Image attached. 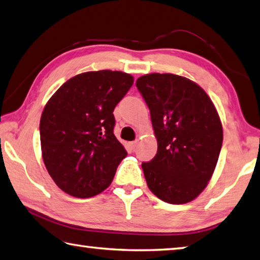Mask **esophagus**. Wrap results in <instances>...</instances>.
Listing matches in <instances>:
<instances>
[{
    "instance_id": "34e87169",
    "label": "esophagus",
    "mask_w": 260,
    "mask_h": 260,
    "mask_svg": "<svg viewBox=\"0 0 260 260\" xmlns=\"http://www.w3.org/2000/svg\"><path fill=\"white\" fill-rule=\"evenodd\" d=\"M128 145H129L131 149H135L136 146H138V141H133V142H129Z\"/></svg>"
}]
</instances>
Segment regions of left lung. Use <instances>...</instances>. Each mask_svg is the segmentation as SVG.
Instances as JSON below:
<instances>
[{"label": "left lung", "mask_w": 260, "mask_h": 260, "mask_svg": "<svg viewBox=\"0 0 260 260\" xmlns=\"http://www.w3.org/2000/svg\"><path fill=\"white\" fill-rule=\"evenodd\" d=\"M148 105L158 151L142 169L150 191L187 204L208 185L223 143V126L204 89L186 77L148 74L136 81Z\"/></svg>", "instance_id": "1"}]
</instances>
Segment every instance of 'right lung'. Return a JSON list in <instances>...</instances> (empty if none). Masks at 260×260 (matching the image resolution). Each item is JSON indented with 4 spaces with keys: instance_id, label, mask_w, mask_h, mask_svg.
<instances>
[{
    "instance_id": "add662e5",
    "label": "right lung",
    "mask_w": 260,
    "mask_h": 260,
    "mask_svg": "<svg viewBox=\"0 0 260 260\" xmlns=\"http://www.w3.org/2000/svg\"><path fill=\"white\" fill-rule=\"evenodd\" d=\"M132 75L99 70L76 75L46 103L40 121L42 158L63 192L91 198L110 185L127 152L114 134V109Z\"/></svg>"
}]
</instances>
